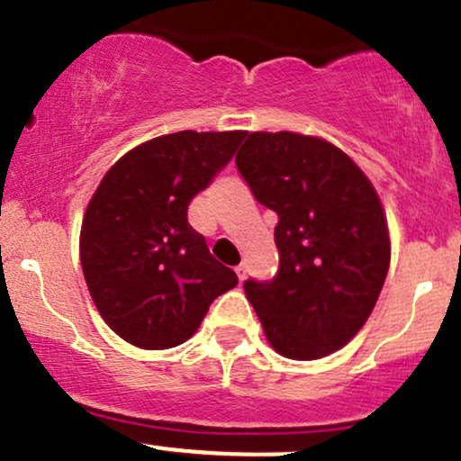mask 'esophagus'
<instances>
[{
	"mask_svg": "<svg viewBox=\"0 0 461 461\" xmlns=\"http://www.w3.org/2000/svg\"><path fill=\"white\" fill-rule=\"evenodd\" d=\"M236 275H238V279H240V282H242V279H245V275H247V267H245V264H240V267H236Z\"/></svg>",
	"mask_w": 461,
	"mask_h": 461,
	"instance_id": "obj_1",
	"label": "esophagus"
}]
</instances>
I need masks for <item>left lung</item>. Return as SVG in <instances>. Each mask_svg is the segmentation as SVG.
Wrapping results in <instances>:
<instances>
[{
  "instance_id": "obj_1",
  "label": "left lung",
  "mask_w": 461,
  "mask_h": 461,
  "mask_svg": "<svg viewBox=\"0 0 461 461\" xmlns=\"http://www.w3.org/2000/svg\"><path fill=\"white\" fill-rule=\"evenodd\" d=\"M236 167L279 216L277 275L245 282L267 340L290 359L330 356L362 330L388 275L377 190L345 151L294 131H251Z\"/></svg>"
}]
</instances>
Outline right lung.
<instances>
[{
    "label": "right lung",
    "instance_id": "right-lung-1",
    "mask_svg": "<svg viewBox=\"0 0 461 461\" xmlns=\"http://www.w3.org/2000/svg\"><path fill=\"white\" fill-rule=\"evenodd\" d=\"M245 131L184 130L119 158L84 212L79 262L110 330L160 351L186 342L210 303L238 284L188 223V203L234 156Z\"/></svg>",
    "mask_w": 461,
    "mask_h": 461
}]
</instances>
